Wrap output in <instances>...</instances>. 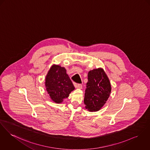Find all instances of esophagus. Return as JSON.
<instances>
[{"label":"esophagus","instance_id":"1","mask_svg":"<svg viewBox=\"0 0 150 150\" xmlns=\"http://www.w3.org/2000/svg\"><path fill=\"white\" fill-rule=\"evenodd\" d=\"M75 87L77 88H79V89H81L82 88V85L81 84H75Z\"/></svg>","mask_w":150,"mask_h":150}]
</instances>
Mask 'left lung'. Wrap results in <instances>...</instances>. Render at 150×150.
I'll list each match as a JSON object with an SVG mask.
<instances>
[{"label":"left lung","instance_id":"1","mask_svg":"<svg viewBox=\"0 0 150 150\" xmlns=\"http://www.w3.org/2000/svg\"><path fill=\"white\" fill-rule=\"evenodd\" d=\"M84 103L89 111H99L108 99L111 87L110 81L102 69L88 72Z\"/></svg>","mask_w":150,"mask_h":150}]
</instances>
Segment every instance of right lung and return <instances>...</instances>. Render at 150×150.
Returning <instances> with one entry per match:
<instances>
[{
    "mask_svg": "<svg viewBox=\"0 0 150 150\" xmlns=\"http://www.w3.org/2000/svg\"><path fill=\"white\" fill-rule=\"evenodd\" d=\"M45 84L50 98L57 103H62L75 89L66 70L60 66L51 67L47 75Z\"/></svg>",
    "mask_w": 150,
    "mask_h": 150,
    "instance_id": "1",
    "label": "right lung"
}]
</instances>
